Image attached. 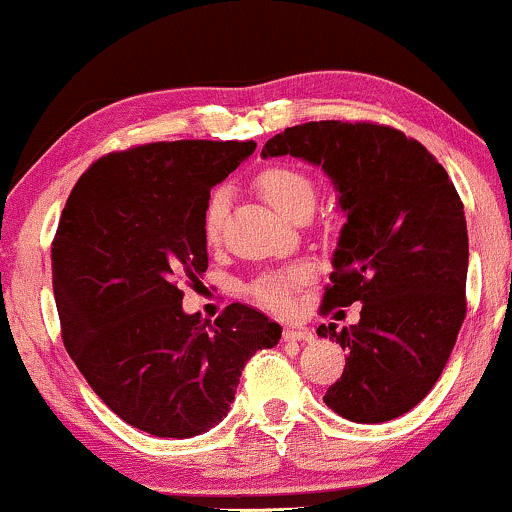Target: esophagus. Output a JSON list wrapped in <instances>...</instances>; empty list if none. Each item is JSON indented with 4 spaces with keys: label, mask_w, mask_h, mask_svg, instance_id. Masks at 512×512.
Segmentation results:
<instances>
[{
    "label": "esophagus",
    "mask_w": 512,
    "mask_h": 512,
    "mask_svg": "<svg viewBox=\"0 0 512 512\" xmlns=\"http://www.w3.org/2000/svg\"><path fill=\"white\" fill-rule=\"evenodd\" d=\"M282 338L294 340V342H306L314 338V333H311L306 326H297V323H294V326H285V330H282Z\"/></svg>",
    "instance_id": "obj_1"
}]
</instances>
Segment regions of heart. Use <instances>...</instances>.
I'll use <instances>...</instances> for the list:
<instances>
[{
	"instance_id": "heart-1",
	"label": "heart",
	"mask_w": 512,
	"mask_h": 512,
	"mask_svg": "<svg viewBox=\"0 0 512 512\" xmlns=\"http://www.w3.org/2000/svg\"><path fill=\"white\" fill-rule=\"evenodd\" d=\"M254 184L258 194L285 218H294L302 210L311 213V208H314L316 186L309 174L297 170V167L268 165L256 174ZM227 203H230V198H227L225 189H215L208 196L206 208H203V237L208 242H218L222 222L227 215ZM306 278H309V268L304 266H294L290 270H282V273H268L251 285V294L258 304L275 311H285L292 306L297 285H302Z\"/></svg>"
}]
</instances>
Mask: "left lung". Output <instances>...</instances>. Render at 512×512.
Masks as SVG:
<instances>
[{
  "mask_svg": "<svg viewBox=\"0 0 512 512\" xmlns=\"http://www.w3.org/2000/svg\"><path fill=\"white\" fill-rule=\"evenodd\" d=\"M261 155L321 167L347 218L323 309L362 302V314L357 326L316 330L347 352L323 402L357 424L410 412L436 386L467 314L470 244L448 172L419 141L371 122L290 126Z\"/></svg>",
  "mask_w": 512,
  "mask_h": 512,
  "instance_id": "left-lung-1",
  "label": "left lung"
}]
</instances>
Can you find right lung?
<instances>
[{"mask_svg":"<svg viewBox=\"0 0 512 512\" xmlns=\"http://www.w3.org/2000/svg\"><path fill=\"white\" fill-rule=\"evenodd\" d=\"M254 141H160L81 174L52 242L62 340L88 386L134 429L191 438L227 417L239 376L282 328L230 304L215 323L184 314L208 268L203 208Z\"/></svg>","mask_w":512,"mask_h":512,"instance_id":"1","label":"right lung"}]
</instances>
